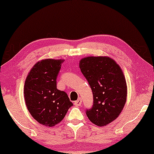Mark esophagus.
Masks as SVG:
<instances>
[{"label":"esophagus","instance_id":"obj_1","mask_svg":"<svg viewBox=\"0 0 154 154\" xmlns=\"http://www.w3.org/2000/svg\"><path fill=\"white\" fill-rule=\"evenodd\" d=\"M81 104H82V99H81L80 98H79L78 100H77L76 101H75V106H80Z\"/></svg>","mask_w":154,"mask_h":154}]
</instances>
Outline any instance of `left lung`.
<instances>
[{"instance_id":"1","label":"left lung","mask_w":154,"mask_h":154,"mask_svg":"<svg viewBox=\"0 0 154 154\" xmlns=\"http://www.w3.org/2000/svg\"><path fill=\"white\" fill-rule=\"evenodd\" d=\"M79 66L93 95V107L86 114L92 123L106 126L119 116L126 103L128 86L122 70L109 56L85 57Z\"/></svg>"}]
</instances>
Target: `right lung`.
I'll use <instances>...</instances> for the list:
<instances>
[{
  "label": "right lung",
  "instance_id": "right-lung-1",
  "mask_svg": "<svg viewBox=\"0 0 154 154\" xmlns=\"http://www.w3.org/2000/svg\"><path fill=\"white\" fill-rule=\"evenodd\" d=\"M63 59L39 61L28 73L24 86L28 111L38 123L54 127L62 121L73 103L64 91L56 87Z\"/></svg>",
  "mask_w": 154,
  "mask_h": 154
}]
</instances>
